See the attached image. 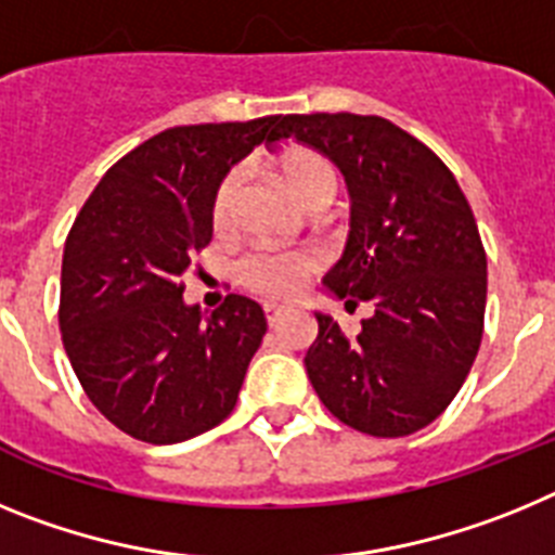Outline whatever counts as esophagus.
<instances>
[{
    "label": "esophagus",
    "mask_w": 555,
    "mask_h": 555,
    "mask_svg": "<svg viewBox=\"0 0 555 555\" xmlns=\"http://www.w3.org/2000/svg\"><path fill=\"white\" fill-rule=\"evenodd\" d=\"M263 311H267V322H269V325H278L286 308H283V306H274V302H267V306H263Z\"/></svg>",
    "instance_id": "34e87169"
}]
</instances>
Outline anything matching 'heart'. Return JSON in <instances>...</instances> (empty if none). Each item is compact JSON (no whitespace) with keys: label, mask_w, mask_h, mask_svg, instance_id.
<instances>
[{"label":"heart","mask_w":555,"mask_h":555,"mask_svg":"<svg viewBox=\"0 0 555 555\" xmlns=\"http://www.w3.org/2000/svg\"><path fill=\"white\" fill-rule=\"evenodd\" d=\"M281 175L286 180L297 203L313 208L320 203H331L336 194V171L322 158L320 152L294 150L281 158ZM247 169L233 166L224 171L219 180L214 199H210V224L214 230H228L233 224L235 203L242 194ZM320 269V258L311 249H286V253H269V249H255L238 261V281L249 292L269 297V300H286L294 297L308 283L313 272Z\"/></svg>","instance_id":"1"}]
</instances>
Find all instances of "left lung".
<instances>
[{
    "label": "left lung",
    "mask_w": 555,
    "mask_h": 555,
    "mask_svg": "<svg viewBox=\"0 0 555 555\" xmlns=\"http://www.w3.org/2000/svg\"><path fill=\"white\" fill-rule=\"evenodd\" d=\"M283 139L320 150L345 175L350 238L322 283L347 311L375 308L356 336L313 313L311 386L361 434H414L453 403L483 336L487 253L473 208L439 155L380 116L292 113L272 135Z\"/></svg>",
    "instance_id": "obj_1"
}]
</instances>
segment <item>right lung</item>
<instances>
[{
	"instance_id": "right-lung-1",
	"label": "right lung",
	"mask_w": 555,
	"mask_h": 555,
	"mask_svg": "<svg viewBox=\"0 0 555 555\" xmlns=\"http://www.w3.org/2000/svg\"><path fill=\"white\" fill-rule=\"evenodd\" d=\"M278 125L263 116L152 135L105 171L68 230L63 347L88 400L132 439L185 442L235 409L267 317L242 294L205 317L183 300V274L214 235L224 171Z\"/></svg>"
}]
</instances>
